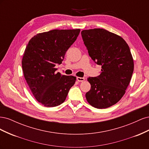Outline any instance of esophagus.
I'll use <instances>...</instances> for the list:
<instances>
[{
  "mask_svg": "<svg viewBox=\"0 0 149 149\" xmlns=\"http://www.w3.org/2000/svg\"><path fill=\"white\" fill-rule=\"evenodd\" d=\"M76 79H77L78 81H79V82H83L85 80L84 78H81V77H77L76 78Z\"/></svg>",
  "mask_w": 149,
  "mask_h": 149,
  "instance_id": "esophagus-1",
  "label": "esophagus"
}]
</instances>
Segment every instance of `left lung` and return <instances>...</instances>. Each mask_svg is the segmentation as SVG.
Wrapping results in <instances>:
<instances>
[{
  "mask_svg": "<svg viewBox=\"0 0 149 149\" xmlns=\"http://www.w3.org/2000/svg\"><path fill=\"white\" fill-rule=\"evenodd\" d=\"M81 36L89 55L102 68L100 75L88 78L91 89L86 98L93 107L106 109L125 93L134 71L132 54L123 38L105 29L84 30Z\"/></svg>",
  "mask_w": 149,
  "mask_h": 149,
  "instance_id": "8db88e82",
  "label": "left lung"
}]
</instances>
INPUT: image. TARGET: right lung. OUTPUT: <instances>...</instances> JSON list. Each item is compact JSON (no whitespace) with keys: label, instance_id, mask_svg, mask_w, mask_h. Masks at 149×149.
I'll return each mask as SVG.
<instances>
[{"label":"right lung","instance_id":"right-lung-1","mask_svg":"<svg viewBox=\"0 0 149 149\" xmlns=\"http://www.w3.org/2000/svg\"><path fill=\"white\" fill-rule=\"evenodd\" d=\"M80 29L53 30L40 33L26 45L22 65L24 77L33 95L45 107L63 102L76 77L56 73L65 53L77 38Z\"/></svg>","mask_w":149,"mask_h":149}]
</instances>
